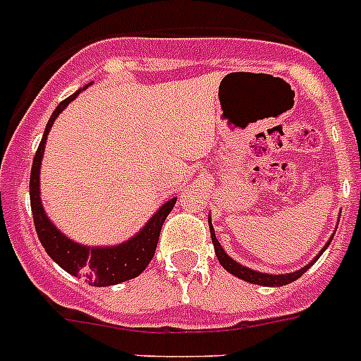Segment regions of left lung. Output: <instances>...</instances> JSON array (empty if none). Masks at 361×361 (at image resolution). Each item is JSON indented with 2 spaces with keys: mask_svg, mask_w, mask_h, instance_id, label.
Returning <instances> with one entry per match:
<instances>
[{
  "mask_svg": "<svg viewBox=\"0 0 361 361\" xmlns=\"http://www.w3.org/2000/svg\"><path fill=\"white\" fill-rule=\"evenodd\" d=\"M209 232H212V241H214L215 255H217V260H219L221 266H223L226 271H231L232 275H236V277L247 281V283H252V285H264V286L288 285V283H292V281H296L298 277H302V275L305 274L309 268H311V264H313L314 260H317V258H319L320 255L324 252L326 247H328L326 245L319 257L314 258L313 262H309L305 268L298 269V271H292V274H286V275H269V274H260V271H255V269H249V268H245V266H241V264L234 262V260H232V258L228 257L225 251H223V247H221V243L217 241V238H215V231L212 225H209Z\"/></svg>",
  "mask_w": 361,
  "mask_h": 361,
  "instance_id": "obj_1",
  "label": "left lung"
}]
</instances>
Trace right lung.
<instances>
[{
    "mask_svg": "<svg viewBox=\"0 0 361 361\" xmlns=\"http://www.w3.org/2000/svg\"><path fill=\"white\" fill-rule=\"evenodd\" d=\"M78 95H71L65 101L58 104V109L54 110V114L48 120L42 140L37 147L33 164H31V176H30V200H31V214H33V223H35L37 236L41 240L44 251L50 255L52 260L61 266L65 271H69L75 277H84L87 285L92 286H109L118 285L123 281L135 279L147 268V264L152 262L155 249H157L159 234L163 228L164 219L169 217L176 204V198L169 200L163 208L159 209L157 214L153 215L149 223L136 234L133 240L125 241L118 247H97V249H90V247H82L75 241L67 240L56 226L48 221L44 215V209L41 206V197H39V170H41V159L44 152V142L54 120L58 114Z\"/></svg>",
    "mask_w": 361,
    "mask_h": 361,
    "instance_id": "obj_1",
    "label": "right lung"
}]
</instances>
